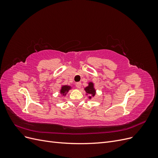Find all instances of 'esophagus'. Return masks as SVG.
<instances>
[{"instance_id": "obj_1", "label": "esophagus", "mask_w": 158, "mask_h": 158, "mask_svg": "<svg viewBox=\"0 0 158 158\" xmlns=\"http://www.w3.org/2000/svg\"><path fill=\"white\" fill-rule=\"evenodd\" d=\"M81 85H82V84H81L80 82H77V83H76V88H78V89L81 88Z\"/></svg>"}]
</instances>
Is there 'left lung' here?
Segmentation results:
<instances>
[{
  "label": "left lung",
  "mask_w": 158,
  "mask_h": 158,
  "mask_svg": "<svg viewBox=\"0 0 158 158\" xmlns=\"http://www.w3.org/2000/svg\"><path fill=\"white\" fill-rule=\"evenodd\" d=\"M84 90L86 92V95H89L88 96L89 99H92V97H95V93H96V90L94 88V84L92 82H89L88 83V85L87 87L84 88Z\"/></svg>",
  "instance_id": "8db88e82"
}]
</instances>
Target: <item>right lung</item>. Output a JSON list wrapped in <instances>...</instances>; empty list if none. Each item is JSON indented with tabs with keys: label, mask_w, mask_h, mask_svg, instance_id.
<instances>
[{
	"label": "right lung",
	"mask_w": 158,
	"mask_h": 158,
	"mask_svg": "<svg viewBox=\"0 0 158 158\" xmlns=\"http://www.w3.org/2000/svg\"><path fill=\"white\" fill-rule=\"evenodd\" d=\"M71 89H72V86H70V85H62L60 90V94L62 95H63V96H65L66 94L69 92V91Z\"/></svg>",
	"instance_id": "right-lung-1"
}]
</instances>
